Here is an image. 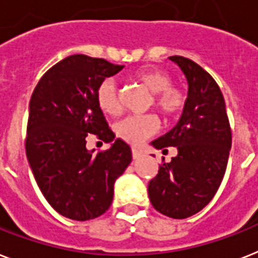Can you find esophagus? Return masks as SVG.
Here are the masks:
<instances>
[{
	"label": "esophagus",
	"instance_id": "34e87169",
	"mask_svg": "<svg viewBox=\"0 0 258 258\" xmlns=\"http://www.w3.org/2000/svg\"><path fill=\"white\" fill-rule=\"evenodd\" d=\"M143 156V152L139 150H136V148H133V158L134 159H139Z\"/></svg>",
	"mask_w": 258,
	"mask_h": 258
}]
</instances>
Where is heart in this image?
Here are the masks:
<instances>
[{"label":"heart","mask_w":258,"mask_h":258,"mask_svg":"<svg viewBox=\"0 0 258 258\" xmlns=\"http://www.w3.org/2000/svg\"><path fill=\"white\" fill-rule=\"evenodd\" d=\"M134 81L152 94L151 104L162 115L171 118L176 116L185 106L187 96L183 90L172 85V78L168 73L160 69L147 68L135 71ZM96 103L104 114L118 116L122 112L116 85L112 79H106L99 85L96 91ZM158 130V120L154 115L147 116H128L116 124V133L130 144H139L147 136Z\"/></svg>","instance_id":"obj_1"}]
</instances>
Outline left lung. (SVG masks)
Wrapping results in <instances>:
<instances>
[{
  "mask_svg": "<svg viewBox=\"0 0 258 258\" xmlns=\"http://www.w3.org/2000/svg\"><path fill=\"white\" fill-rule=\"evenodd\" d=\"M169 59L188 82L183 114L169 133L152 142L156 150L176 147L177 155L159 167L148 183L151 204L172 219H187L213 199L227 169L232 131L225 102L216 81L194 60L180 55Z\"/></svg>",
  "mask_w": 258,
  "mask_h": 258,
  "instance_id": "8db88e82",
  "label": "left lung"
}]
</instances>
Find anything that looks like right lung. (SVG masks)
Instances as JSON below:
<instances>
[{"label":"right lung","mask_w":258,"mask_h":258,"mask_svg":"<svg viewBox=\"0 0 258 258\" xmlns=\"http://www.w3.org/2000/svg\"><path fill=\"white\" fill-rule=\"evenodd\" d=\"M123 68L102 58L70 55L46 71L31 95L27 160L47 203L71 220L103 215L112 203L115 180L133 160L122 139L98 154L86 148L90 134L106 143L115 139L96 91Z\"/></svg>","instance_id":"right-lung-1"}]
</instances>
